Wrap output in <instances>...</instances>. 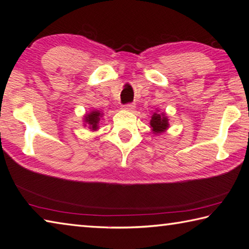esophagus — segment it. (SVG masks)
Masks as SVG:
<instances>
[{"instance_id": "1", "label": "esophagus", "mask_w": 249, "mask_h": 249, "mask_svg": "<svg viewBox=\"0 0 249 249\" xmlns=\"http://www.w3.org/2000/svg\"><path fill=\"white\" fill-rule=\"evenodd\" d=\"M134 107H135V105L134 104H125V105H123V108L124 111H128V112H132L133 109H134Z\"/></svg>"}]
</instances>
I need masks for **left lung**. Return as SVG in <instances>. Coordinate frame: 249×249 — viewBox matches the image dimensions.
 Masks as SVG:
<instances>
[{"label":"left lung","instance_id":"8db88e82","mask_svg":"<svg viewBox=\"0 0 249 249\" xmlns=\"http://www.w3.org/2000/svg\"><path fill=\"white\" fill-rule=\"evenodd\" d=\"M150 129L154 135H160L165 133L169 128V119L165 112H159V109L153 113L149 122Z\"/></svg>","mask_w":249,"mask_h":249}]
</instances>
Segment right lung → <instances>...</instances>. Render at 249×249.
Returning a JSON list of instances; mask_svg holds the SVG:
<instances>
[{"label":"right lung","mask_w":249,"mask_h":249,"mask_svg":"<svg viewBox=\"0 0 249 249\" xmlns=\"http://www.w3.org/2000/svg\"><path fill=\"white\" fill-rule=\"evenodd\" d=\"M103 117V112L99 109H91L83 115V126H87L90 130L96 132L99 129V123Z\"/></svg>","instance_id":"right-lung-1"}]
</instances>
